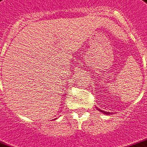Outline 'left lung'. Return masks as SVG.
Instances as JSON below:
<instances>
[{
    "instance_id": "obj_1",
    "label": "left lung",
    "mask_w": 147,
    "mask_h": 147,
    "mask_svg": "<svg viewBox=\"0 0 147 147\" xmlns=\"http://www.w3.org/2000/svg\"><path fill=\"white\" fill-rule=\"evenodd\" d=\"M99 111H101V112H102V113H104L105 114H112V113H110V112H105V111L101 110H99Z\"/></svg>"
}]
</instances>
